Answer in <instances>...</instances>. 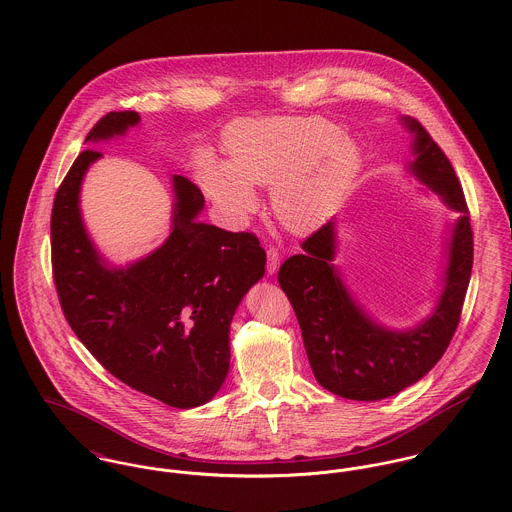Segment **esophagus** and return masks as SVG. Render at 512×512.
<instances>
[{"mask_svg": "<svg viewBox=\"0 0 512 512\" xmlns=\"http://www.w3.org/2000/svg\"><path fill=\"white\" fill-rule=\"evenodd\" d=\"M266 268H268V274H274L280 268V252L276 246L268 248V266Z\"/></svg>", "mask_w": 512, "mask_h": 512, "instance_id": "1", "label": "esophagus"}]
</instances>
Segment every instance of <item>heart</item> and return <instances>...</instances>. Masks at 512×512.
Returning <instances> with one entry per match:
<instances>
[{
	"instance_id": "heart-1",
	"label": "heart",
	"mask_w": 512,
	"mask_h": 512,
	"mask_svg": "<svg viewBox=\"0 0 512 512\" xmlns=\"http://www.w3.org/2000/svg\"><path fill=\"white\" fill-rule=\"evenodd\" d=\"M226 161L203 151L197 179L228 219L256 207L252 185L272 183V205L286 226L303 230L337 203L353 181L361 151L341 128L321 116L264 118L234 124L224 138Z\"/></svg>"
}]
</instances>
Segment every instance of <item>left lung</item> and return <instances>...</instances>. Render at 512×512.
<instances>
[{
	"mask_svg": "<svg viewBox=\"0 0 512 512\" xmlns=\"http://www.w3.org/2000/svg\"><path fill=\"white\" fill-rule=\"evenodd\" d=\"M416 134L412 169L461 217L455 224L445 288L434 315L420 327L394 333L372 323L341 284L331 260L335 256L333 220L301 242L278 282L292 303L305 353L317 382L349 400H382L418 382L432 370L459 325L473 266V230L461 183L443 149L428 130L410 118Z\"/></svg>",
	"mask_w": 512,
	"mask_h": 512,
	"instance_id": "obj_1",
	"label": "left lung"
}]
</instances>
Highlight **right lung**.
Returning a JSON list of instances; mask_svg holds the SVG:
<instances>
[{
  "label": "right lung",
  "instance_id": "obj_1",
  "mask_svg": "<svg viewBox=\"0 0 512 512\" xmlns=\"http://www.w3.org/2000/svg\"><path fill=\"white\" fill-rule=\"evenodd\" d=\"M138 112H108L86 142L124 134ZM102 153L84 149L57 189L51 264L63 313L92 357L124 384L173 406L193 408L219 392L230 363L232 315L264 276L266 252L252 232L197 222L205 197L175 175L173 232L128 270L96 254L78 211L80 181Z\"/></svg>",
  "mask_w": 512,
  "mask_h": 512
}]
</instances>
